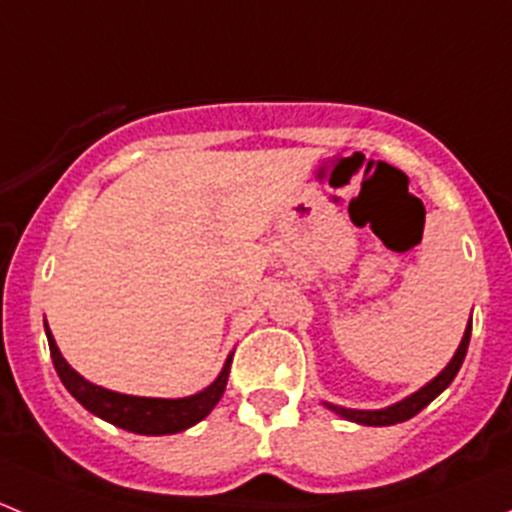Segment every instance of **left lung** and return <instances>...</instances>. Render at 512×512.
Here are the masks:
<instances>
[{"label":"left lung","instance_id":"left-lung-1","mask_svg":"<svg viewBox=\"0 0 512 512\" xmlns=\"http://www.w3.org/2000/svg\"><path fill=\"white\" fill-rule=\"evenodd\" d=\"M468 342H471V324H468L466 334H463L461 347H458V352L451 359V364H448L446 369H443L441 374H438L436 379L431 381V384H426L421 391L411 394L409 399H404V401H399V404L389 406V409H381V411H356V409H342V406H332V404H327V409H332L334 414L344 416V418H347V421L366 423V426H394V423L409 421V418H414L418 411L426 409V406L431 404V401L436 399V396L441 394V391L446 389V386L451 384L453 379H456L458 369H461L463 359H466Z\"/></svg>","mask_w":512,"mask_h":512}]
</instances>
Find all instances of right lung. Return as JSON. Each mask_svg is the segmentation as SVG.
<instances>
[{
    "label": "right lung",
    "mask_w": 512,
    "mask_h": 512,
    "mask_svg": "<svg viewBox=\"0 0 512 512\" xmlns=\"http://www.w3.org/2000/svg\"><path fill=\"white\" fill-rule=\"evenodd\" d=\"M46 339H49V352L51 361H54L56 374H59L61 384L69 389V394L74 396L84 409H89L91 414L103 418V421L113 423V426L118 428H126V431L143 433V436L178 433L195 426L198 421H203V418L215 409L220 396H223L227 386V374H230L232 364V356H227L218 379H215L208 389L200 391V394L195 396H188V399H143V396L116 394V391L94 386L91 381H86L84 376L76 374V371L66 364L59 347H56L54 337H51L49 327H46Z\"/></svg>",
    "instance_id": "add662e5"
}]
</instances>
